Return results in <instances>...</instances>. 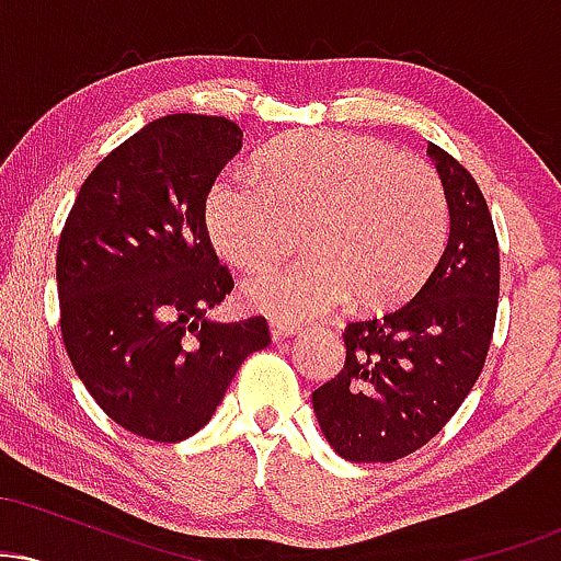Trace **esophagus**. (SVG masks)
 Listing matches in <instances>:
<instances>
[{
    "instance_id": "obj_1",
    "label": "esophagus",
    "mask_w": 561,
    "mask_h": 561,
    "mask_svg": "<svg viewBox=\"0 0 561 561\" xmlns=\"http://www.w3.org/2000/svg\"><path fill=\"white\" fill-rule=\"evenodd\" d=\"M268 330H272V337L274 340H285V337H293V334L298 332V324H293V321L274 319L272 324H268Z\"/></svg>"
}]
</instances>
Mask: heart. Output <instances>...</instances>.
I'll use <instances>...</instances> for the list:
<instances>
[{
    "label": "heart",
    "mask_w": 561,
    "mask_h": 561,
    "mask_svg": "<svg viewBox=\"0 0 561 561\" xmlns=\"http://www.w3.org/2000/svg\"><path fill=\"white\" fill-rule=\"evenodd\" d=\"M205 221L224 259L266 266L306 234V255L250 274L244 300L276 319H313L356 295L362 306L405 298L435 266L448 234L440 179L382 141L311 131L276 141L259 173L216 179Z\"/></svg>",
    "instance_id": "heart-1"
}]
</instances>
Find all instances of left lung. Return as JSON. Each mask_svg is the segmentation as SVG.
<instances>
[{
    "label": "left lung",
    "instance_id": "obj_1",
    "mask_svg": "<svg viewBox=\"0 0 561 561\" xmlns=\"http://www.w3.org/2000/svg\"><path fill=\"white\" fill-rule=\"evenodd\" d=\"M448 244L420 293L345 327V366L313 390L327 443L347 461H396L446 427L478 382L499 308V240L478 182L430 141Z\"/></svg>",
    "mask_w": 561,
    "mask_h": 561
}]
</instances>
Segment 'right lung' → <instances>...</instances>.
I'll use <instances>...</instances> for the list:
<instances>
[{
	"label": "right lung",
	"instance_id": "obj_1",
	"mask_svg": "<svg viewBox=\"0 0 561 561\" xmlns=\"http://www.w3.org/2000/svg\"><path fill=\"white\" fill-rule=\"evenodd\" d=\"M242 150L218 115H163L81 184L57 244L62 343L76 375L121 427L158 443L195 435L250 353L263 317H208L234 287L205 227L216 176Z\"/></svg>",
	"mask_w": 561,
	"mask_h": 561
}]
</instances>
